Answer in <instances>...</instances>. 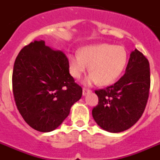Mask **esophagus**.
I'll return each instance as SVG.
<instances>
[{"instance_id": "34e87169", "label": "esophagus", "mask_w": 160, "mask_h": 160, "mask_svg": "<svg viewBox=\"0 0 160 160\" xmlns=\"http://www.w3.org/2000/svg\"><path fill=\"white\" fill-rule=\"evenodd\" d=\"M91 90H90V89H87V88H83L82 89V94L83 95H86V94H87L88 93H90Z\"/></svg>"}]
</instances>
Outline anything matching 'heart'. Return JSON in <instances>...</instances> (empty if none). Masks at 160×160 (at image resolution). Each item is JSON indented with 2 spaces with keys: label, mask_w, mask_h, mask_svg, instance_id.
Segmentation results:
<instances>
[{
  "label": "heart",
  "mask_w": 160,
  "mask_h": 160,
  "mask_svg": "<svg viewBox=\"0 0 160 160\" xmlns=\"http://www.w3.org/2000/svg\"><path fill=\"white\" fill-rule=\"evenodd\" d=\"M127 62L128 52L125 48L107 43L84 46L79 53L69 56L70 73L74 78H80L90 65L91 73L85 78L86 85L112 84L122 74Z\"/></svg>",
  "instance_id": "obj_1"
}]
</instances>
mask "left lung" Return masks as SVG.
Returning <instances> with one entry per match:
<instances>
[{"label": "left lung", "mask_w": 160, "mask_h": 160, "mask_svg": "<svg viewBox=\"0 0 160 160\" xmlns=\"http://www.w3.org/2000/svg\"><path fill=\"white\" fill-rule=\"evenodd\" d=\"M150 65L135 49L131 52L124 75L112 86L96 90L98 104L92 110L94 121L109 132H122L142 116L149 97Z\"/></svg>", "instance_id": "8db88e82"}]
</instances>
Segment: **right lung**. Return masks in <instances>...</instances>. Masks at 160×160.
<instances>
[{"label":"right lung","mask_w":160,"mask_h":160,"mask_svg":"<svg viewBox=\"0 0 160 160\" xmlns=\"http://www.w3.org/2000/svg\"><path fill=\"white\" fill-rule=\"evenodd\" d=\"M12 82L20 114L41 132L58 128L82 94V87L70 74L66 54L46 46L42 40L31 42L20 51Z\"/></svg>","instance_id":"obj_1"}]
</instances>
